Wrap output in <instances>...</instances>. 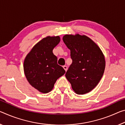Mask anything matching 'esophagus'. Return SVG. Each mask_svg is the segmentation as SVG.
<instances>
[{"instance_id":"1","label":"esophagus","mask_w":125,"mask_h":125,"mask_svg":"<svg viewBox=\"0 0 125 125\" xmlns=\"http://www.w3.org/2000/svg\"><path fill=\"white\" fill-rule=\"evenodd\" d=\"M63 67V68L64 69L65 71H67V69H68V67H67V66H64Z\"/></svg>"}]
</instances>
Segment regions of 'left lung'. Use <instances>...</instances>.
Masks as SVG:
<instances>
[{"mask_svg": "<svg viewBox=\"0 0 125 125\" xmlns=\"http://www.w3.org/2000/svg\"><path fill=\"white\" fill-rule=\"evenodd\" d=\"M63 41L71 51L72 63L65 74L78 94L90 92L104 74L105 59L99 47L86 35L66 34Z\"/></svg>", "mask_w": 125, "mask_h": 125, "instance_id": "obj_1", "label": "left lung"}]
</instances>
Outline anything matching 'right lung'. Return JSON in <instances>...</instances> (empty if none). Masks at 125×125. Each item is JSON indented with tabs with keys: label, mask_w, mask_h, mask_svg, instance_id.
Instances as JSON below:
<instances>
[{
	"label": "right lung",
	"mask_w": 125,
	"mask_h": 125,
	"mask_svg": "<svg viewBox=\"0 0 125 125\" xmlns=\"http://www.w3.org/2000/svg\"><path fill=\"white\" fill-rule=\"evenodd\" d=\"M59 36H48L38 42L24 61V71L31 86L43 94L52 90L57 79L66 71L57 64L53 49L60 42Z\"/></svg>",
	"instance_id": "obj_1"
}]
</instances>
